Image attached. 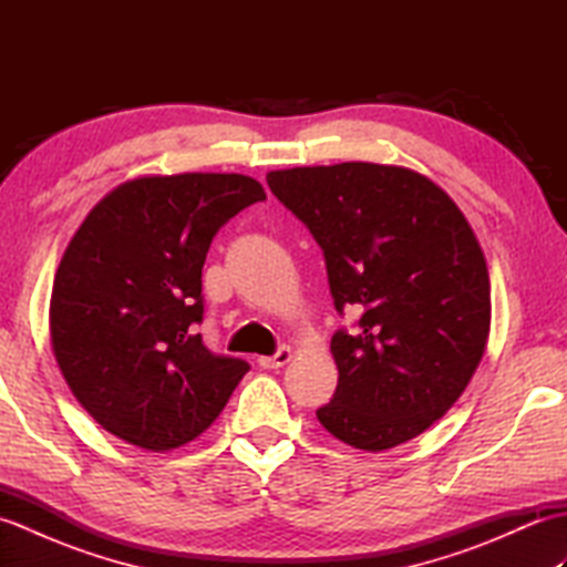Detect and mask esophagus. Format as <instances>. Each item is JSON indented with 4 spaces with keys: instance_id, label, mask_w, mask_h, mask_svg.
Instances as JSON below:
<instances>
[{
    "instance_id": "1",
    "label": "esophagus",
    "mask_w": 567,
    "mask_h": 567,
    "mask_svg": "<svg viewBox=\"0 0 567 567\" xmlns=\"http://www.w3.org/2000/svg\"><path fill=\"white\" fill-rule=\"evenodd\" d=\"M290 360H292V348L282 346L280 351H277L275 355H262V358H258V365L265 368V370H275V368L287 365V363H290Z\"/></svg>"
}]
</instances>
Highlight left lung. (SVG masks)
Here are the masks:
<instances>
[{"label": "left lung", "instance_id": "1", "mask_svg": "<svg viewBox=\"0 0 567 567\" xmlns=\"http://www.w3.org/2000/svg\"><path fill=\"white\" fill-rule=\"evenodd\" d=\"M272 195L327 260L339 388L317 409L331 436L388 451L424 433L467 388L489 336V275L463 212L429 177L339 163L268 173Z\"/></svg>", "mask_w": 567, "mask_h": 567}]
</instances>
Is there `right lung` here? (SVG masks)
I'll return each instance as SVG.
<instances>
[{"mask_svg": "<svg viewBox=\"0 0 567 567\" xmlns=\"http://www.w3.org/2000/svg\"><path fill=\"white\" fill-rule=\"evenodd\" d=\"M262 199L246 175H155L118 185L82 221L55 272L51 346L102 429L163 453L221 414L250 365L202 343V268L216 231Z\"/></svg>", "mask_w": 567, "mask_h": 567, "instance_id": "add662e5", "label": "right lung"}]
</instances>
